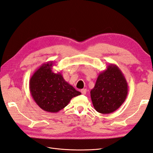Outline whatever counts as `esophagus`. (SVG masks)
<instances>
[{
  "instance_id": "esophagus-1",
  "label": "esophagus",
  "mask_w": 153,
  "mask_h": 153,
  "mask_svg": "<svg viewBox=\"0 0 153 153\" xmlns=\"http://www.w3.org/2000/svg\"><path fill=\"white\" fill-rule=\"evenodd\" d=\"M81 92L82 94H85L87 92V89L86 88H83L81 90Z\"/></svg>"
}]
</instances>
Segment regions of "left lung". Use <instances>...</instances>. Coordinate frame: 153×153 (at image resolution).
I'll list each match as a JSON object with an SVG mask.
<instances>
[{
  "label": "left lung",
  "instance_id": "8db88e82",
  "mask_svg": "<svg viewBox=\"0 0 153 153\" xmlns=\"http://www.w3.org/2000/svg\"><path fill=\"white\" fill-rule=\"evenodd\" d=\"M128 83L120 68L113 64L100 73L91 91L93 106L97 112L111 113L117 110L128 95Z\"/></svg>",
  "mask_w": 153,
  "mask_h": 153
}]
</instances>
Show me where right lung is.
<instances>
[{"label": "right lung", "instance_id": "right-lung-1", "mask_svg": "<svg viewBox=\"0 0 153 153\" xmlns=\"http://www.w3.org/2000/svg\"><path fill=\"white\" fill-rule=\"evenodd\" d=\"M53 61L41 65L30 80V91L36 104L45 111L56 113L81 92L68 83L61 73L52 71Z\"/></svg>", "mask_w": 153, "mask_h": 153}]
</instances>
